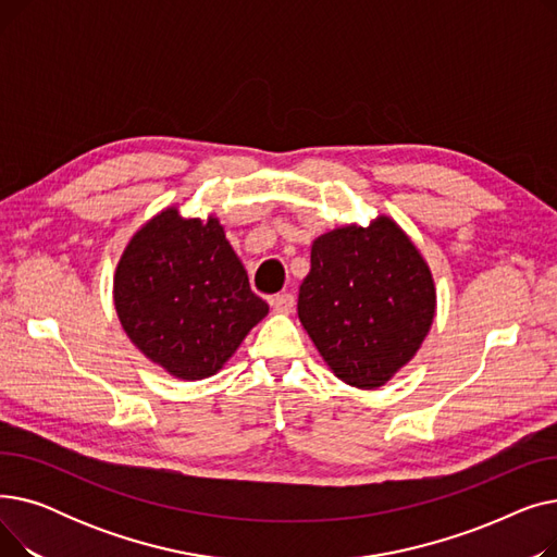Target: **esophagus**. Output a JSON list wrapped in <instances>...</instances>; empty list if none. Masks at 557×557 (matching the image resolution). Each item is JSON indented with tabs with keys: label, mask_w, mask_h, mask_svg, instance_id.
Segmentation results:
<instances>
[{
	"label": "esophagus",
	"mask_w": 557,
	"mask_h": 557,
	"mask_svg": "<svg viewBox=\"0 0 557 557\" xmlns=\"http://www.w3.org/2000/svg\"><path fill=\"white\" fill-rule=\"evenodd\" d=\"M271 307L277 311V313H290L296 307V298L290 294H277L271 298Z\"/></svg>",
	"instance_id": "1"
}]
</instances>
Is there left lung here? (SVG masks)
I'll list each match as a JSON object with an SVG mask.
<instances>
[{
	"label": "left lung",
	"instance_id": "1",
	"mask_svg": "<svg viewBox=\"0 0 557 557\" xmlns=\"http://www.w3.org/2000/svg\"><path fill=\"white\" fill-rule=\"evenodd\" d=\"M298 315L334 374L372 391L416 357L435 315V286L406 232L376 216L313 242Z\"/></svg>",
	"mask_w": 557,
	"mask_h": 557
}]
</instances>
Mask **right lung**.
<instances>
[{
    "mask_svg": "<svg viewBox=\"0 0 557 557\" xmlns=\"http://www.w3.org/2000/svg\"><path fill=\"white\" fill-rule=\"evenodd\" d=\"M112 294L128 338L187 382L216 374L269 313L219 219H183L175 208L133 234Z\"/></svg>",
    "mask_w": 557,
    "mask_h": 557,
    "instance_id": "obj_1",
    "label": "right lung"
}]
</instances>
